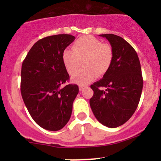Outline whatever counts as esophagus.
I'll return each mask as SVG.
<instances>
[{
    "label": "esophagus",
    "instance_id": "obj_1",
    "mask_svg": "<svg viewBox=\"0 0 161 161\" xmlns=\"http://www.w3.org/2000/svg\"><path fill=\"white\" fill-rule=\"evenodd\" d=\"M84 86H79V91H82L83 88H84Z\"/></svg>",
    "mask_w": 161,
    "mask_h": 161
}]
</instances>
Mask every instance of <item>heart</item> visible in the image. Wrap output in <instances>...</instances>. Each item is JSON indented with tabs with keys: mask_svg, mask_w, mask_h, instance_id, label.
<instances>
[{
	"mask_svg": "<svg viewBox=\"0 0 161 161\" xmlns=\"http://www.w3.org/2000/svg\"><path fill=\"white\" fill-rule=\"evenodd\" d=\"M114 57L113 47L102 43L92 36H83L75 41L73 48H66L62 53V60L66 71L74 75L82 65L84 67L73 77L74 82L86 85L95 77L106 74L112 65Z\"/></svg>",
	"mask_w": 161,
	"mask_h": 161,
	"instance_id": "b5f03b06",
	"label": "heart"
}]
</instances>
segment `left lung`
I'll use <instances>...</instances> for the list:
<instances>
[{"label":"left lung","instance_id":"8db88e82","mask_svg":"<svg viewBox=\"0 0 161 161\" xmlns=\"http://www.w3.org/2000/svg\"><path fill=\"white\" fill-rule=\"evenodd\" d=\"M100 36L109 41L114 57L103 79L91 86L94 95L90 106L101 124L116 128L130 119L139 103L143 88L141 64L136 51L123 38L114 34Z\"/></svg>","mask_w":161,"mask_h":161}]
</instances>
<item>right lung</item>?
<instances>
[{"instance_id":"add662e5","label":"right lung","mask_w":161,"mask_h":161,"mask_svg":"<svg viewBox=\"0 0 161 161\" xmlns=\"http://www.w3.org/2000/svg\"><path fill=\"white\" fill-rule=\"evenodd\" d=\"M75 37L61 34L38 40L24 59L20 91L28 111L42 128L60 130L71 116L73 103L79 93L69 79L62 53Z\"/></svg>"}]
</instances>
